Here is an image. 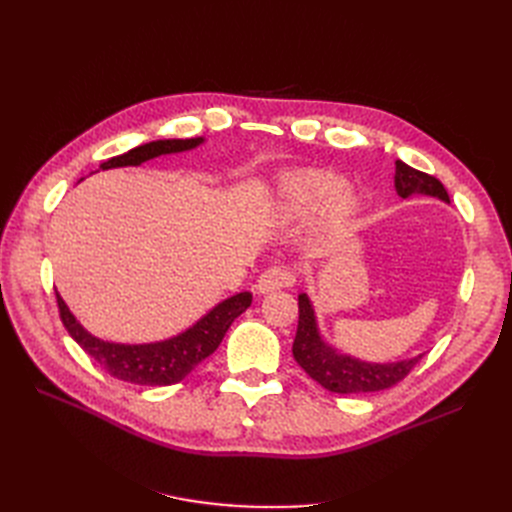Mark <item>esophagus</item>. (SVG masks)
I'll list each match as a JSON object with an SVG mask.
<instances>
[{
    "label": "esophagus",
    "instance_id": "obj_1",
    "mask_svg": "<svg viewBox=\"0 0 512 512\" xmlns=\"http://www.w3.org/2000/svg\"><path fill=\"white\" fill-rule=\"evenodd\" d=\"M294 284V273L288 267H271L265 273L258 277V292L260 294H269L282 288H290Z\"/></svg>",
    "mask_w": 512,
    "mask_h": 512
}]
</instances>
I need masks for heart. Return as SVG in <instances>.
<instances>
[{
	"mask_svg": "<svg viewBox=\"0 0 512 512\" xmlns=\"http://www.w3.org/2000/svg\"><path fill=\"white\" fill-rule=\"evenodd\" d=\"M286 207L294 213H309L324 205L318 222L322 243L342 239L359 213V198L344 188V179L320 168L294 170L282 181Z\"/></svg>",
	"mask_w": 512,
	"mask_h": 512,
	"instance_id": "obj_1",
	"label": "heart"
}]
</instances>
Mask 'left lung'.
Returning a JSON list of instances; mask_svg holds the SVG:
<instances>
[{"instance_id":"1","label":"left lung","mask_w":512,"mask_h":512,"mask_svg":"<svg viewBox=\"0 0 512 512\" xmlns=\"http://www.w3.org/2000/svg\"><path fill=\"white\" fill-rule=\"evenodd\" d=\"M395 190L401 198H408L412 194H427L444 200V203H451L444 185L436 177L421 173V170L401 160L395 162ZM292 354L309 378L316 380L327 391L342 395L391 389V386L404 380L416 367V363L423 359V354H418L408 361L380 365L339 354L335 348L322 342L316 327L314 307L309 303L307 294H299V327L292 344Z\"/></svg>"}]
</instances>
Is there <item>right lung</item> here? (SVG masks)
Returning <instances> with one entry per match:
<instances>
[{
  "label": "right lung",
  "instance_id": "right-lung-1",
  "mask_svg": "<svg viewBox=\"0 0 512 512\" xmlns=\"http://www.w3.org/2000/svg\"><path fill=\"white\" fill-rule=\"evenodd\" d=\"M203 143V138H170V141H151L138 145L128 153H121L100 164L102 170L119 166H138L151 158L166 156V153H179L194 149ZM252 303L250 292H239L222 303L215 305L207 316L200 318L194 327L175 337L164 339L156 344H113L87 333L64 299L57 294L59 318L91 359H94L106 374L117 380L141 384V386H168L181 382L190 371L203 363L209 354L218 350L228 327L241 316Z\"/></svg>",
  "mask_w": 512,
  "mask_h": 512
}]
</instances>
